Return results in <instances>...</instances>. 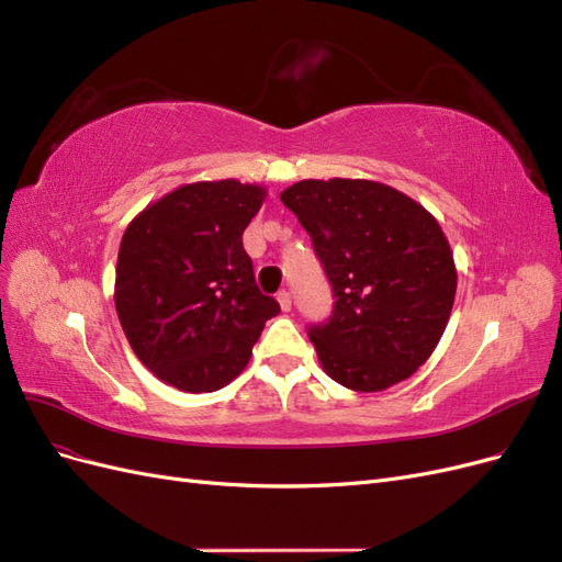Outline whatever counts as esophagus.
<instances>
[{
	"mask_svg": "<svg viewBox=\"0 0 562 562\" xmlns=\"http://www.w3.org/2000/svg\"><path fill=\"white\" fill-rule=\"evenodd\" d=\"M279 304H281V310H283V312H291V307H293V297H291V293H288V291H281V293H279Z\"/></svg>",
	"mask_w": 562,
	"mask_h": 562,
	"instance_id": "esophagus-1",
	"label": "esophagus"
}]
</instances>
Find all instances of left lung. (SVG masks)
I'll return each instance as SVG.
<instances>
[{"instance_id": "8db88e82", "label": "left lung", "mask_w": 562, "mask_h": 562, "mask_svg": "<svg viewBox=\"0 0 562 562\" xmlns=\"http://www.w3.org/2000/svg\"><path fill=\"white\" fill-rule=\"evenodd\" d=\"M281 201L312 236L333 285V316L310 328L326 375L353 391L411 378L443 337L457 291L436 217L375 180H300Z\"/></svg>"}]
</instances>
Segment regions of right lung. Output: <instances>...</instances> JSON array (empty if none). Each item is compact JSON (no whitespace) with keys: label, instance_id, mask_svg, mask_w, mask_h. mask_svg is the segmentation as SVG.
<instances>
[{"label":"right lung","instance_id":"add662e5","mask_svg":"<svg viewBox=\"0 0 562 562\" xmlns=\"http://www.w3.org/2000/svg\"><path fill=\"white\" fill-rule=\"evenodd\" d=\"M267 190L239 180L182 184L131 220L116 258L114 307L135 356L180 391L227 386L248 366L265 323L244 229Z\"/></svg>","mask_w":562,"mask_h":562}]
</instances>
